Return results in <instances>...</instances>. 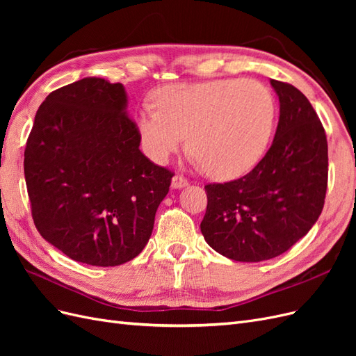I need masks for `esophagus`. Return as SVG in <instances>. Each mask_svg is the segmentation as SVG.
Wrapping results in <instances>:
<instances>
[{"label": "esophagus", "instance_id": "34e87169", "mask_svg": "<svg viewBox=\"0 0 356 356\" xmlns=\"http://www.w3.org/2000/svg\"><path fill=\"white\" fill-rule=\"evenodd\" d=\"M187 186H188V181L186 178L178 177V175H175L174 178H172V182H170V187L172 188H184Z\"/></svg>", "mask_w": 356, "mask_h": 356}]
</instances>
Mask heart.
<instances>
[{
  "instance_id": "obj_1",
  "label": "heart",
  "mask_w": 356,
  "mask_h": 356,
  "mask_svg": "<svg viewBox=\"0 0 356 356\" xmlns=\"http://www.w3.org/2000/svg\"><path fill=\"white\" fill-rule=\"evenodd\" d=\"M143 105L136 127L145 154L156 163L184 145L193 160L217 179H234L251 170L270 141L276 102L266 84L252 79L177 83L153 93Z\"/></svg>"
}]
</instances>
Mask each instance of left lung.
I'll use <instances>...</instances> for the list:
<instances>
[{
  "label": "left lung",
  "instance_id": "8db88e82",
  "mask_svg": "<svg viewBox=\"0 0 356 356\" xmlns=\"http://www.w3.org/2000/svg\"><path fill=\"white\" fill-rule=\"evenodd\" d=\"M270 84L281 106L272 147L250 174L204 186L203 238L218 254L242 263L288 251L314 227L327 193L328 144L319 117L294 86Z\"/></svg>",
  "mask_w": 356,
  "mask_h": 356
}]
</instances>
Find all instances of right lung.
Masks as SVG:
<instances>
[{
  "label": "right lung",
  "mask_w": 356,
  "mask_h": 356,
  "mask_svg": "<svg viewBox=\"0 0 356 356\" xmlns=\"http://www.w3.org/2000/svg\"><path fill=\"white\" fill-rule=\"evenodd\" d=\"M139 143L123 84L86 77L51 92L35 114L24 160L42 238L98 267L139 255L174 177Z\"/></svg>",
  "instance_id": "obj_1"
}]
</instances>
